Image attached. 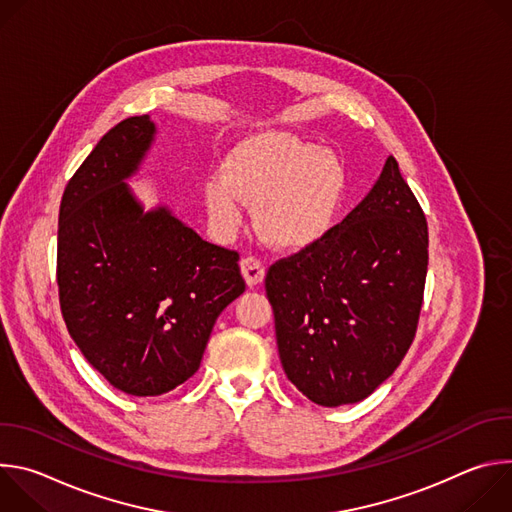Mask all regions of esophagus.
<instances>
[{"label":"esophagus","mask_w":512,"mask_h":512,"mask_svg":"<svg viewBox=\"0 0 512 512\" xmlns=\"http://www.w3.org/2000/svg\"><path fill=\"white\" fill-rule=\"evenodd\" d=\"M241 273H243L247 285L255 287V285H259L263 281L265 267H263V263L257 257H245L241 261Z\"/></svg>","instance_id":"esophagus-1"}]
</instances>
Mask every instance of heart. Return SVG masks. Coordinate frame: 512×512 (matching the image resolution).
<instances>
[{"label": "heart", "mask_w": 512, "mask_h": 512, "mask_svg": "<svg viewBox=\"0 0 512 512\" xmlns=\"http://www.w3.org/2000/svg\"><path fill=\"white\" fill-rule=\"evenodd\" d=\"M223 172L204 182L216 231L233 235L243 223V202H249L263 239L287 251L310 247L332 229L348 182L336 152L285 131L243 139Z\"/></svg>", "instance_id": "b5f03b06"}]
</instances>
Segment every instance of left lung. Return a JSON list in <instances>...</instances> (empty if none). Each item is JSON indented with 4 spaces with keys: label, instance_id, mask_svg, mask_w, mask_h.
<instances>
[{
    "label": "left lung",
    "instance_id": "obj_1",
    "mask_svg": "<svg viewBox=\"0 0 512 512\" xmlns=\"http://www.w3.org/2000/svg\"><path fill=\"white\" fill-rule=\"evenodd\" d=\"M425 275V214L389 156L340 225L267 271L287 379L322 407L367 399L413 342Z\"/></svg>",
    "mask_w": 512,
    "mask_h": 512
}]
</instances>
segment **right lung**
I'll use <instances>...</instances> for the list:
<instances>
[{"instance_id": "add662e5", "label": "right lung", "mask_w": 512, "mask_h": 512, "mask_svg": "<svg viewBox=\"0 0 512 512\" xmlns=\"http://www.w3.org/2000/svg\"><path fill=\"white\" fill-rule=\"evenodd\" d=\"M150 115L101 137L64 188L56 279L68 334L119 391L168 393L200 367L212 326L245 281L239 253L204 241L127 180L156 141Z\"/></svg>"}]
</instances>
